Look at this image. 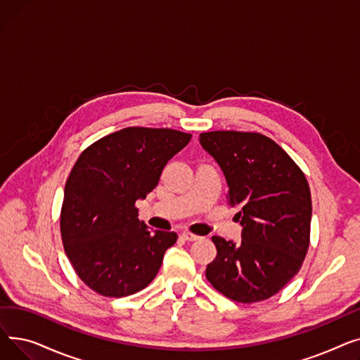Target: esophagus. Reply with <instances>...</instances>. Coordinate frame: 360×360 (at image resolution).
Instances as JSON below:
<instances>
[{
  "mask_svg": "<svg viewBox=\"0 0 360 360\" xmlns=\"http://www.w3.org/2000/svg\"><path fill=\"white\" fill-rule=\"evenodd\" d=\"M182 238H184L185 240H190V242L200 239V236H197V235H194V233H191V232H184V233H182Z\"/></svg>",
  "mask_w": 360,
  "mask_h": 360,
  "instance_id": "34e87169",
  "label": "esophagus"
}]
</instances>
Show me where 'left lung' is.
I'll list each match as a JSON object with an SVG mask.
<instances>
[{"mask_svg": "<svg viewBox=\"0 0 360 360\" xmlns=\"http://www.w3.org/2000/svg\"><path fill=\"white\" fill-rule=\"evenodd\" d=\"M229 185L228 204L239 207L242 240L213 236L217 255L205 277L226 297L254 304L274 296L299 273L311 235L312 201L302 169L259 132L200 134Z\"/></svg>", "mask_w": 360, "mask_h": 360, "instance_id": "left-lung-1", "label": "left lung"}]
</instances>
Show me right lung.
<instances>
[{"mask_svg":"<svg viewBox=\"0 0 360 360\" xmlns=\"http://www.w3.org/2000/svg\"><path fill=\"white\" fill-rule=\"evenodd\" d=\"M190 140L170 128L128 127L90 144L72 166L61 238L74 271L91 290L122 297L156 277L178 235L150 232L136 201L155 190L166 163Z\"/></svg>","mask_w":360,"mask_h":360,"instance_id":"obj_1","label":"right lung"}]
</instances>
